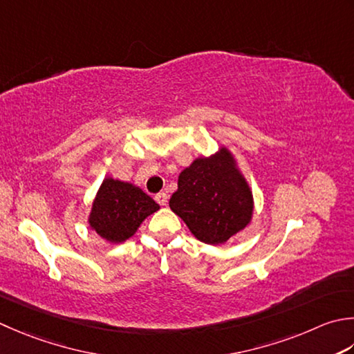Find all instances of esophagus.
I'll list each match as a JSON object with an SVG mask.
<instances>
[{"mask_svg":"<svg viewBox=\"0 0 354 354\" xmlns=\"http://www.w3.org/2000/svg\"><path fill=\"white\" fill-rule=\"evenodd\" d=\"M155 199H156V203L159 205H165V204H167V201H169V196L165 195V193H158V195L155 196Z\"/></svg>","mask_w":354,"mask_h":354,"instance_id":"1","label":"esophagus"}]
</instances>
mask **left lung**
I'll use <instances>...</instances> for the list:
<instances>
[{
	"label": "left lung",
	"mask_w": 354,
	"mask_h": 354,
	"mask_svg": "<svg viewBox=\"0 0 354 354\" xmlns=\"http://www.w3.org/2000/svg\"><path fill=\"white\" fill-rule=\"evenodd\" d=\"M169 205L196 239L219 245L250 224L253 193L230 150L221 147L179 173Z\"/></svg>",
	"instance_id": "1"
}]
</instances>
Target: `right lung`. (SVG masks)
<instances>
[{"label":"right lung","mask_w":354,"mask_h":354,"mask_svg":"<svg viewBox=\"0 0 354 354\" xmlns=\"http://www.w3.org/2000/svg\"><path fill=\"white\" fill-rule=\"evenodd\" d=\"M156 210L159 205L140 187L107 176L93 199L88 224L102 239L120 244L133 236Z\"/></svg>","instance_id":"right-lung-1"}]
</instances>
